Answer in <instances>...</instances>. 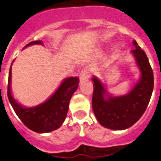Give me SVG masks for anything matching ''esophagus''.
<instances>
[{
	"label": "esophagus",
	"mask_w": 161,
	"mask_h": 161,
	"mask_svg": "<svg viewBox=\"0 0 161 161\" xmlns=\"http://www.w3.org/2000/svg\"><path fill=\"white\" fill-rule=\"evenodd\" d=\"M90 76V70L88 67H84L83 69L80 72V80H84L89 79Z\"/></svg>",
	"instance_id": "1"
}]
</instances>
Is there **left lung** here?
<instances>
[{"label":"left lung","instance_id":"8db88e82","mask_svg":"<svg viewBox=\"0 0 161 161\" xmlns=\"http://www.w3.org/2000/svg\"><path fill=\"white\" fill-rule=\"evenodd\" d=\"M134 45L135 48L131 52L142 76L130 94L121 97L108 96L105 99L104 94L107 93L103 84L96 77L93 78V111L102 125L111 130H125L134 125L146 111L153 91V71L147 56L136 41H134Z\"/></svg>","mask_w":161,"mask_h":161}]
</instances>
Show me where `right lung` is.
Segmentation results:
<instances>
[{
	"label": "right lung",
	"mask_w": 161,
	"mask_h": 161,
	"mask_svg": "<svg viewBox=\"0 0 161 161\" xmlns=\"http://www.w3.org/2000/svg\"><path fill=\"white\" fill-rule=\"evenodd\" d=\"M31 45H42V42L41 41H31L25 47ZM10 81L11 67L9 72L7 96L16 115L24 125L32 131L48 133L58 129L65 120L70 99L78 88L80 80L77 77L67 78L47 101L41 105L30 108H23L14 99L10 92Z\"/></svg>",
	"instance_id": "1"
}]
</instances>
